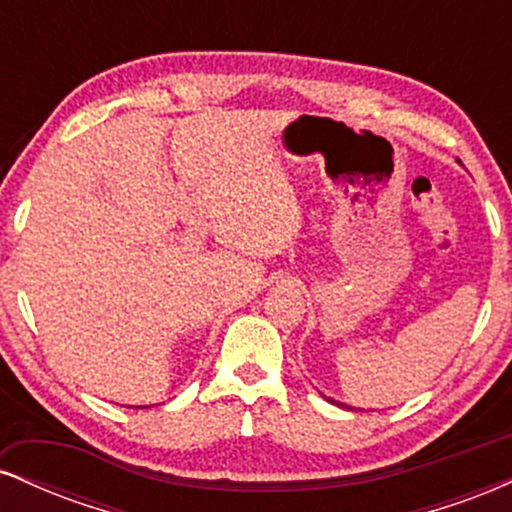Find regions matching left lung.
I'll return each instance as SVG.
<instances>
[{
  "label": "left lung",
  "mask_w": 512,
  "mask_h": 512,
  "mask_svg": "<svg viewBox=\"0 0 512 512\" xmlns=\"http://www.w3.org/2000/svg\"><path fill=\"white\" fill-rule=\"evenodd\" d=\"M327 402H332V404H339V402H334V399H330V397H327ZM342 407H344V404H342ZM346 409H354V407H346Z\"/></svg>",
  "instance_id": "1"
}]
</instances>
